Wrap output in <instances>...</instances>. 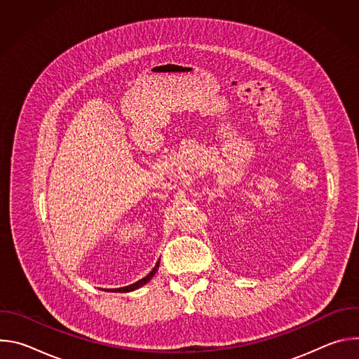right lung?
Here are the masks:
<instances>
[{"mask_svg": "<svg viewBox=\"0 0 359 359\" xmlns=\"http://www.w3.org/2000/svg\"><path fill=\"white\" fill-rule=\"evenodd\" d=\"M159 263H161V260L156 263V266L153 267V270L144 277V278H142V280H139V281H136V283H133V284H130V285H126V287H122V288H114V290H111V291H115V292H129V291H133V290H137V288H140L142 285H144L147 281H150V278L156 274V271H158V269H159Z\"/></svg>", "mask_w": 359, "mask_h": 359, "instance_id": "right-lung-1", "label": "right lung"}]
</instances>
